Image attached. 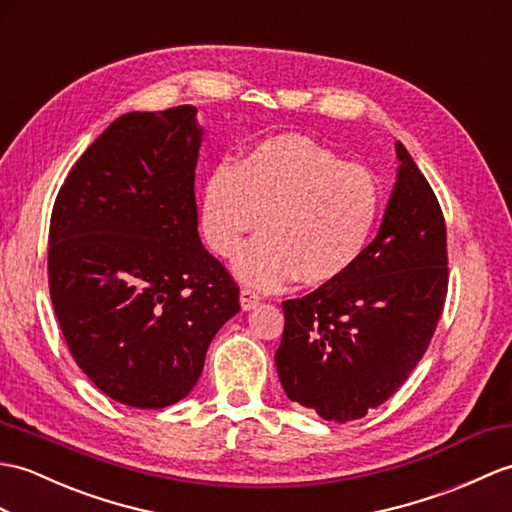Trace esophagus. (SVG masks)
Masks as SVG:
<instances>
[{"instance_id": "1", "label": "esophagus", "mask_w": 512, "mask_h": 512, "mask_svg": "<svg viewBox=\"0 0 512 512\" xmlns=\"http://www.w3.org/2000/svg\"><path fill=\"white\" fill-rule=\"evenodd\" d=\"M259 301H261V296L257 294V292H253V290H248V288H244L242 292H240V303H242V310H253V307H257L259 305Z\"/></svg>"}]
</instances>
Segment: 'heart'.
<instances>
[{
    "label": "heart",
    "instance_id": "b5f03b06",
    "mask_svg": "<svg viewBox=\"0 0 512 512\" xmlns=\"http://www.w3.org/2000/svg\"><path fill=\"white\" fill-rule=\"evenodd\" d=\"M382 207L375 176L303 135L261 141L235 165H218L200 194V231L220 257L260 224L264 236L235 255L244 283L277 290L296 277L334 283L358 264ZM262 220L259 221L258 218Z\"/></svg>",
    "mask_w": 512,
    "mask_h": 512
}]
</instances>
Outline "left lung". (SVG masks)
Wrapping results in <instances>:
<instances>
[{"label":"left lung","instance_id":"obj_1","mask_svg":"<svg viewBox=\"0 0 512 512\" xmlns=\"http://www.w3.org/2000/svg\"><path fill=\"white\" fill-rule=\"evenodd\" d=\"M375 240L347 275L283 301L275 353L290 401L347 423L382 406L430 344L447 294V229L430 183L403 144Z\"/></svg>","mask_w":512,"mask_h":512}]
</instances>
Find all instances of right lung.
<instances>
[{
	"label": "right lung",
	"instance_id": "1",
	"mask_svg": "<svg viewBox=\"0 0 512 512\" xmlns=\"http://www.w3.org/2000/svg\"><path fill=\"white\" fill-rule=\"evenodd\" d=\"M194 106L126 113L67 174L47 277L67 347L104 395L157 410L189 395L240 288L198 237Z\"/></svg>",
	"mask_w": 512,
	"mask_h": 512
}]
</instances>
